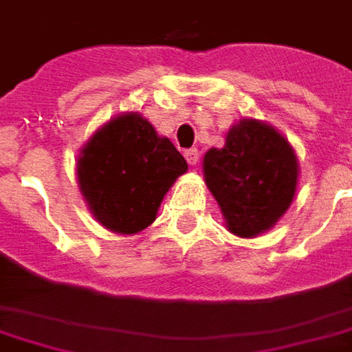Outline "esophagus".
<instances>
[{"mask_svg": "<svg viewBox=\"0 0 352 352\" xmlns=\"http://www.w3.org/2000/svg\"><path fill=\"white\" fill-rule=\"evenodd\" d=\"M184 158L190 166H196L200 162V152H198V148H188V151H184Z\"/></svg>", "mask_w": 352, "mask_h": 352, "instance_id": "esophagus-1", "label": "esophagus"}]
</instances>
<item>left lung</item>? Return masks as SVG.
<instances>
[{"label":"left lung","instance_id":"left-lung-1","mask_svg":"<svg viewBox=\"0 0 352 352\" xmlns=\"http://www.w3.org/2000/svg\"><path fill=\"white\" fill-rule=\"evenodd\" d=\"M204 175L228 230L253 238L278 221L296 196L294 148L270 125L242 120L223 148L204 156Z\"/></svg>","mask_w":352,"mask_h":352}]
</instances>
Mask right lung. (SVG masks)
<instances>
[{
    "label": "right lung",
    "mask_w": 352,
    "mask_h": 352,
    "mask_svg": "<svg viewBox=\"0 0 352 352\" xmlns=\"http://www.w3.org/2000/svg\"><path fill=\"white\" fill-rule=\"evenodd\" d=\"M186 160L151 122L124 114L91 137L78 160L80 188L100 225L112 232L135 234L156 219L162 198Z\"/></svg>",
    "instance_id": "1"
}]
</instances>
